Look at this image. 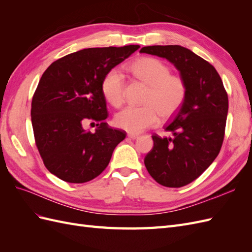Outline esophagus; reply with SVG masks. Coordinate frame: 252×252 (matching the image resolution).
Instances as JSON below:
<instances>
[{
    "label": "esophagus",
    "instance_id": "esophagus-1",
    "mask_svg": "<svg viewBox=\"0 0 252 252\" xmlns=\"http://www.w3.org/2000/svg\"><path fill=\"white\" fill-rule=\"evenodd\" d=\"M127 136H128L129 139H131V140H136V139L139 138V134H136V133H128Z\"/></svg>",
    "mask_w": 252,
    "mask_h": 252
}]
</instances>
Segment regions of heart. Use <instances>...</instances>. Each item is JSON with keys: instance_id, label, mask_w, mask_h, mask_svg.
Segmentation results:
<instances>
[{"instance_id": "1", "label": "heart", "mask_w": 252, "mask_h": 252, "mask_svg": "<svg viewBox=\"0 0 252 252\" xmlns=\"http://www.w3.org/2000/svg\"><path fill=\"white\" fill-rule=\"evenodd\" d=\"M134 77L149 86L144 106H127L114 117V123L124 130L139 133L158 125L159 116L170 119L185 103L187 84L180 74L171 73L170 67L155 58H143L130 66ZM106 101L119 107L125 100V77L118 68H112L102 81Z\"/></svg>"}]
</instances>
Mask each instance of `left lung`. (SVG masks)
Instances as JSON below:
<instances>
[{
	"instance_id": "8db88e82",
	"label": "left lung",
	"mask_w": 252,
	"mask_h": 252,
	"mask_svg": "<svg viewBox=\"0 0 252 252\" xmlns=\"http://www.w3.org/2000/svg\"><path fill=\"white\" fill-rule=\"evenodd\" d=\"M140 52L164 58L185 79L187 96L165 130L152 135L154 148L144 158L149 174L165 187H183L208 168L222 147L228 95L220 74L207 61L180 45L143 47Z\"/></svg>"
}]
</instances>
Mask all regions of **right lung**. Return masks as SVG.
I'll return each mask as SVG.
<instances>
[{
	"label": "right lung",
	"instance_id": "obj_1",
	"mask_svg": "<svg viewBox=\"0 0 252 252\" xmlns=\"http://www.w3.org/2000/svg\"><path fill=\"white\" fill-rule=\"evenodd\" d=\"M140 48H87L55 61L39 82L32 102L35 145L46 168L68 183H86L108 166L126 132L109 127L102 81ZM97 122L94 133L83 129Z\"/></svg>",
	"mask_w": 252,
	"mask_h": 252
}]
</instances>
